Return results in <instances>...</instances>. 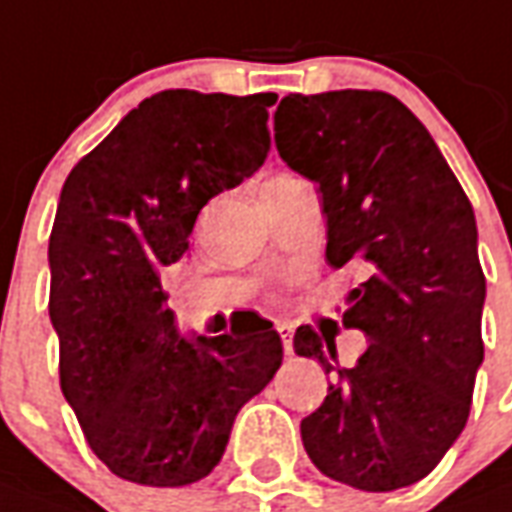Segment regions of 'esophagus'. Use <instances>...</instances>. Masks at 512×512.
Segmentation results:
<instances>
[{
  "label": "esophagus",
  "instance_id": "1",
  "mask_svg": "<svg viewBox=\"0 0 512 512\" xmlns=\"http://www.w3.org/2000/svg\"><path fill=\"white\" fill-rule=\"evenodd\" d=\"M276 333H279V338H282L284 343V354H292V327L279 322V325H276Z\"/></svg>",
  "mask_w": 512,
  "mask_h": 512
}]
</instances>
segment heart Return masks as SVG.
<instances>
[{
    "label": "heart",
    "instance_id": "1",
    "mask_svg": "<svg viewBox=\"0 0 512 512\" xmlns=\"http://www.w3.org/2000/svg\"><path fill=\"white\" fill-rule=\"evenodd\" d=\"M279 179H290V177H273V179H271V182H279Z\"/></svg>",
    "mask_w": 512,
    "mask_h": 512
}]
</instances>
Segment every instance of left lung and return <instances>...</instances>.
Segmentation results:
<instances>
[{
	"mask_svg": "<svg viewBox=\"0 0 512 512\" xmlns=\"http://www.w3.org/2000/svg\"><path fill=\"white\" fill-rule=\"evenodd\" d=\"M273 131L282 161L319 185L330 268H360L343 325L370 338L341 368L335 343L298 327L295 354L335 378L300 421L306 454L354 489L411 486L459 438L483 362L473 204L419 117L384 91L290 93Z\"/></svg>",
	"mask_w": 512,
	"mask_h": 512,
	"instance_id": "8db88e82",
	"label": "left lung"
}]
</instances>
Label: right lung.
I'll return each instance as SVG.
<instances>
[{
    "mask_svg": "<svg viewBox=\"0 0 512 512\" xmlns=\"http://www.w3.org/2000/svg\"><path fill=\"white\" fill-rule=\"evenodd\" d=\"M273 104L276 93H155L66 177L48 244L58 376L117 478H206L241 405L282 365V338L255 311L225 335L182 338L161 287L209 198L268 158Z\"/></svg>",
    "mask_w": 512,
    "mask_h": 512,
    "instance_id": "obj_1",
    "label": "right lung"
}]
</instances>
